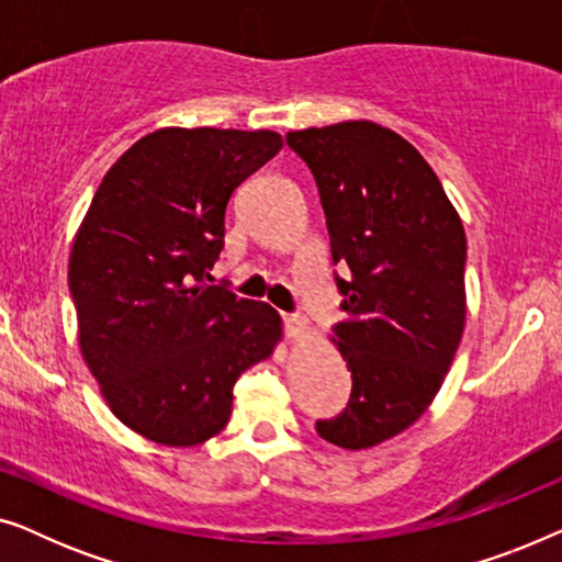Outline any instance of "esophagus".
<instances>
[{"mask_svg": "<svg viewBox=\"0 0 562 562\" xmlns=\"http://www.w3.org/2000/svg\"><path fill=\"white\" fill-rule=\"evenodd\" d=\"M283 327H286V335L291 337V340H296V337H302L306 333L304 319L294 317V314H283Z\"/></svg>", "mask_w": 562, "mask_h": 562, "instance_id": "34e87169", "label": "esophagus"}]
</instances>
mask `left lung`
Returning a JSON list of instances; mask_svg holds the SVG:
<instances>
[{"label":"left lung","instance_id":"obj_1","mask_svg":"<svg viewBox=\"0 0 562 562\" xmlns=\"http://www.w3.org/2000/svg\"><path fill=\"white\" fill-rule=\"evenodd\" d=\"M327 217L352 394L322 440L366 450L412 427L440 391L465 327V229L432 166L394 130L348 120L286 135Z\"/></svg>","mask_w":562,"mask_h":562}]
</instances>
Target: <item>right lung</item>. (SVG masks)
I'll return each instance as SVG.
<instances>
[{
	"mask_svg": "<svg viewBox=\"0 0 562 562\" xmlns=\"http://www.w3.org/2000/svg\"><path fill=\"white\" fill-rule=\"evenodd\" d=\"M273 130L160 127L99 183L68 258L79 348L114 417L168 448L222 432L240 373L271 358V304L210 286L233 191L281 150Z\"/></svg>",
	"mask_w": 562,
	"mask_h": 562,
	"instance_id": "right-lung-1",
	"label": "right lung"
}]
</instances>
